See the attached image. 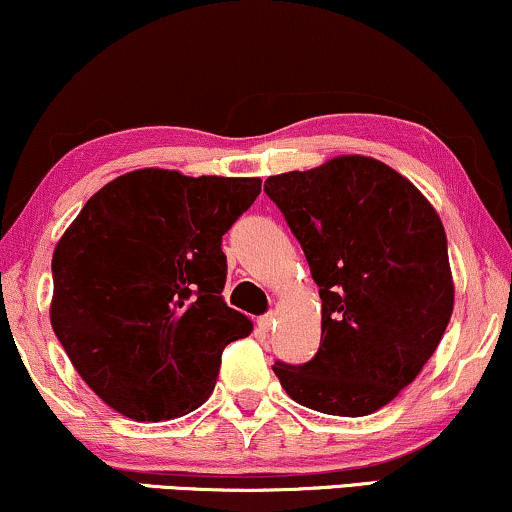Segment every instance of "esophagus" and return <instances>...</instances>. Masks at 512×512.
Here are the masks:
<instances>
[{
  "label": "esophagus",
  "mask_w": 512,
  "mask_h": 512,
  "mask_svg": "<svg viewBox=\"0 0 512 512\" xmlns=\"http://www.w3.org/2000/svg\"><path fill=\"white\" fill-rule=\"evenodd\" d=\"M256 324H258V328H261V331H263V333H268V331H270V328H272V326H275V314H265V317H261V319H258V321H256Z\"/></svg>",
  "instance_id": "esophagus-1"
}]
</instances>
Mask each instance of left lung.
<instances>
[{
	"mask_svg": "<svg viewBox=\"0 0 512 512\" xmlns=\"http://www.w3.org/2000/svg\"><path fill=\"white\" fill-rule=\"evenodd\" d=\"M265 193L303 247L321 298L319 352L272 370L305 408L373 415L422 373L450 324L443 221L410 179L356 153L268 177Z\"/></svg>",
	"mask_w": 512,
	"mask_h": 512,
	"instance_id": "obj_1",
	"label": "left lung"
}]
</instances>
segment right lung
I'll return each instance as SVG.
<instances>
[{
  "mask_svg": "<svg viewBox=\"0 0 512 512\" xmlns=\"http://www.w3.org/2000/svg\"><path fill=\"white\" fill-rule=\"evenodd\" d=\"M258 177L144 167L90 198L55 244L51 326L83 382L135 422L200 408L221 352L254 331L221 298V237Z\"/></svg>",
  "mask_w": 512,
  "mask_h": 512,
  "instance_id": "1",
  "label": "right lung"
}]
</instances>
